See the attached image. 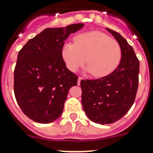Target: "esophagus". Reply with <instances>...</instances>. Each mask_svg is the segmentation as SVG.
Returning a JSON list of instances; mask_svg holds the SVG:
<instances>
[{"mask_svg": "<svg viewBox=\"0 0 153 153\" xmlns=\"http://www.w3.org/2000/svg\"><path fill=\"white\" fill-rule=\"evenodd\" d=\"M83 78H82V77H79L78 78V80H77V85H80V82H81V80H83Z\"/></svg>", "mask_w": 153, "mask_h": 153, "instance_id": "esophagus-1", "label": "esophagus"}]
</instances>
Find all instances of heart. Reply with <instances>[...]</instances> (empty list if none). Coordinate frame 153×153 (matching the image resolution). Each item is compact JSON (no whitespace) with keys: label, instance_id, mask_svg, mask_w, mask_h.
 <instances>
[{"label":"heart","instance_id":"b5f03b06","mask_svg":"<svg viewBox=\"0 0 153 153\" xmlns=\"http://www.w3.org/2000/svg\"><path fill=\"white\" fill-rule=\"evenodd\" d=\"M61 55L70 71L75 72L86 62V71L101 78L117 69L122 52L117 41L102 32L90 31L75 36L74 44H65Z\"/></svg>","mask_w":153,"mask_h":153}]
</instances>
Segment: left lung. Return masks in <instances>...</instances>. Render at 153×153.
I'll return each instance as SVG.
<instances>
[{"mask_svg":"<svg viewBox=\"0 0 153 153\" xmlns=\"http://www.w3.org/2000/svg\"><path fill=\"white\" fill-rule=\"evenodd\" d=\"M106 30L120 46V64L106 76L80 82L83 110L91 121L102 125L117 122L129 111L136 99L140 73V61L132 46L119 33Z\"/></svg>","mask_w":153,"mask_h":153,"instance_id":"8db88e82","label":"left lung"}]
</instances>
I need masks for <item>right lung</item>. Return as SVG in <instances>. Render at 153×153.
<instances>
[{"instance_id": "right-lung-1", "label": "right lung", "mask_w": 153, "mask_h": 153, "mask_svg": "<svg viewBox=\"0 0 153 153\" xmlns=\"http://www.w3.org/2000/svg\"><path fill=\"white\" fill-rule=\"evenodd\" d=\"M84 26L47 28L19 51L14 69L16 100L28 118L49 123L60 117L69 90L77 84V76L66 67L62 47L70 33Z\"/></svg>"}]
</instances>
